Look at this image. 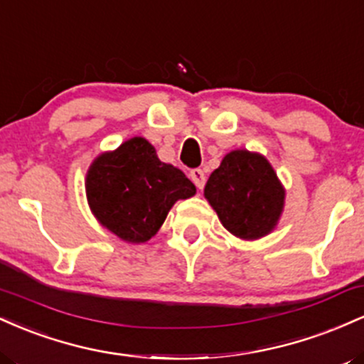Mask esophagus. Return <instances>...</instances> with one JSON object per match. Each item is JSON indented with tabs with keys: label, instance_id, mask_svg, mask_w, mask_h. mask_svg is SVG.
Returning <instances> with one entry per match:
<instances>
[{
	"label": "esophagus",
	"instance_id": "1",
	"mask_svg": "<svg viewBox=\"0 0 364 364\" xmlns=\"http://www.w3.org/2000/svg\"><path fill=\"white\" fill-rule=\"evenodd\" d=\"M190 178H191V181L195 183V186L200 188V190L205 186V173H203L202 169H191Z\"/></svg>",
	"mask_w": 364,
	"mask_h": 364
}]
</instances>
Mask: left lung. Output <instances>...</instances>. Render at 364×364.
<instances>
[{
    "instance_id": "1",
    "label": "left lung",
    "mask_w": 364,
    "mask_h": 364,
    "mask_svg": "<svg viewBox=\"0 0 364 364\" xmlns=\"http://www.w3.org/2000/svg\"><path fill=\"white\" fill-rule=\"evenodd\" d=\"M205 198L229 232L243 240L269 235L284 205V190L260 154L235 150L208 178Z\"/></svg>"
}]
</instances>
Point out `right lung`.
I'll list each match as a JSON object with an SVG mask.
<instances>
[{
    "mask_svg": "<svg viewBox=\"0 0 364 364\" xmlns=\"http://www.w3.org/2000/svg\"><path fill=\"white\" fill-rule=\"evenodd\" d=\"M196 188L183 171L159 161L145 139L102 154L87 174V200L104 228L128 243H144L159 231L176 200Z\"/></svg>",
    "mask_w": 364,
    "mask_h": 364,
    "instance_id": "obj_1",
    "label": "right lung"
}]
</instances>
